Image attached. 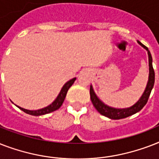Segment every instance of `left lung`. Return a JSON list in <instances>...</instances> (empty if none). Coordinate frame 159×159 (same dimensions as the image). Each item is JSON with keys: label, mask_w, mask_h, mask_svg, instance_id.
<instances>
[{"label": "left lung", "mask_w": 159, "mask_h": 159, "mask_svg": "<svg viewBox=\"0 0 159 159\" xmlns=\"http://www.w3.org/2000/svg\"><path fill=\"white\" fill-rule=\"evenodd\" d=\"M138 43L148 51L149 75H148V83H147L145 90H144V92H143V95L139 98V100L136 102L135 104L133 105L130 107H128V108L118 109L113 108V107H111V106L104 104L97 97V95H96L94 90H93V87H92V86H91V87H90V96H91L92 104H93L95 108L97 109V111L102 116H106V117L112 119V120H120V119L126 118V117H129V116H132L134 114L137 113L139 111H141L143 106L146 105L147 102H148V97L150 96L151 91L153 89V85H154V77H155L154 70H153V64H152L153 59H152V56H151V53L148 50V48L146 46L143 45V43H141L139 41H138Z\"/></svg>", "instance_id": "left-lung-1"}]
</instances>
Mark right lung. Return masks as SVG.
<instances>
[{
	"label": "right lung",
	"mask_w": 159,
	"mask_h": 159,
	"mask_svg": "<svg viewBox=\"0 0 159 159\" xmlns=\"http://www.w3.org/2000/svg\"><path fill=\"white\" fill-rule=\"evenodd\" d=\"M75 80H76V77L72 78V79L69 80L68 82H66L63 87H62V89L60 91L59 94L57 97V98L54 100L52 104H50L49 106H46L44 108L39 109V110H36V111H30V110H26V109L21 108L20 106H17L18 108H20L21 111H23L24 112H25L26 114H29V115H31V116H43V115H45V114H48L53 112V111H57V109H59L61 107V106L62 105L63 102H64L65 97H66V95H67V92L68 91L70 87H72V85L74 83Z\"/></svg>",
	"instance_id": "obj_1"
}]
</instances>
